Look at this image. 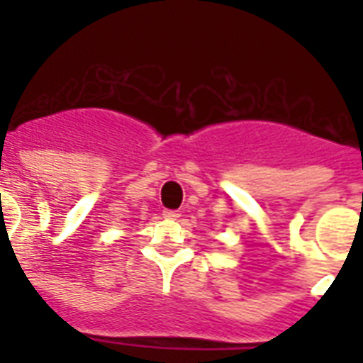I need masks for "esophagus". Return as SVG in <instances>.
<instances>
[{"instance_id": "1", "label": "esophagus", "mask_w": 363, "mask_h": 363, "mask_svg": "<svg viewBox=\"0 0 363 363\" xmlns=\"http://www.w3.org/2000/svg\"><path fill=\"white\" fill-rule=\"evenodd\" d=\"M165 218H179L181 216V211H173V209H165L164 211Z\"/></svg>"}]
</instances>
